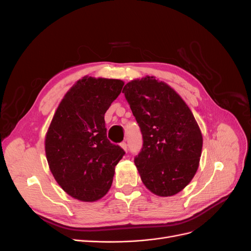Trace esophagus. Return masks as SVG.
I'll return each mask as SVG.
<instances>
[{
    "label": "esophagus",
    "mask_w": 251,
    "mask_h": 251,
    "mask_svg": "<svg viewBox=\"0 0 251 251\" xmlns=\"http://www.w3.org/2000/svg\"><path fill=\"white\" fill-rule=\"evenodd\" d=\"M120 147H121V148H123V149H124V150H125L126 151H127V144H126V143L125 142V141H124V142H121V143H120Z\"/></svg>",
    "instance_id": "obj_1"
}]
</instances>
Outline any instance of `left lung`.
<instances>
[{
	"label": "left lung",
	"instance_id": "8db88e82",
	"mask_svg": "<svg viewBox=\"0 0 251 251\" xmlns=\"http://www.w3.org/2000/svg\"><path fill=\"white\" fill-rule=\"evenodd\" d=\"M123 93L142 134L134 162L143 184L160 197L178 194L194 178L202 153V133L191 109L154 76L127 82Z\"/></svg>",
	"mask_w": 251,
	"mask_h": 251
}]
</instances>
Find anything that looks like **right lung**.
Returning a JSON list of instances; mask_svg holds the SVG:
<instances>
[{
    "label": "right lung",
    "instance_id": "obj_1",
    "mask_svg": "<svg viewBox=\"0 0 251 251\" xmlns=\"http://www.w3.org/2000/svg\"><path fill=\"white\" fill-rule=\"evenodd\" d=\"M120 79L85 76L58 104L45 139L49 169L72 198L94 202L109 192L126 154L107 138L104 114L120 94Z\"/></svg>",
    "mask_w": 251,
    "mask_h": 251
}]
</instances>
